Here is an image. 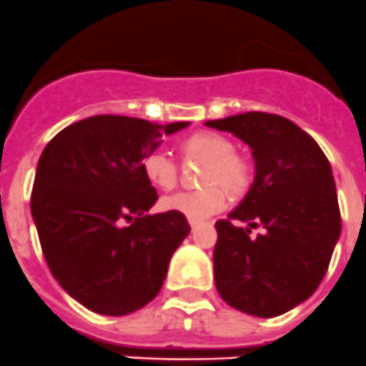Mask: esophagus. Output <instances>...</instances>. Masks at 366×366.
Masks as SVG:
<instances>
[{"instance_id": "esophagus-1", "label": "esophagus", "mask_w": 366, "mask_h": 366, "mask_svg": "<svg viewBox=\"0 0 366 366\" xmlns=\"http://www.w3.org/2000/svg\"><path fill=\"white\" fill-rule=\"evenodd\" d=\"M190 227H192V231H194V229L198 227V222H192V219H190Z\"/></svg>"}]
</instances>
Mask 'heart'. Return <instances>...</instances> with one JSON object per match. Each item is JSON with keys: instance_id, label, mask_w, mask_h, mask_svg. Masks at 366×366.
<instances>
[{"instance_id": "heart-1", "label": "heart", "mask_w": 366, "mask_h": 366, "mask_svg": "<svg viewBox=\"0 0 366 366\" xmlns=\"http://www.w3.org/2000/svg\"><path fill=\"white\" fill-rule=\"evenodd\" d=\"M179 152L185 161L207 163L203 183L212 187L167 196L159 202L161 211L177 212L192 222H203L225 209L227 194L222 190L224 188L231 196L240 198L251 187V167L244 157L234 154V144L225 135L207 130L196 132L181 141ZM141 170L148 183L159 190L174 189L179 177L177 164L163 152H150L144 155V159L141 161ZM216 184H222L224 188L216 187Z\"/></svg>"}]
</instances>
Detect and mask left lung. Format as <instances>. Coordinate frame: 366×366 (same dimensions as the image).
Instances as JSON below:
<instances>
[{
  "mask_svg": "<svg viewBox=\"0 0 366 366\" xmlns=\"http://www.w3.org/2000/svg\"><path fill=\"white\" fill-rule=\"evenodd\" d=\"M205 124L242 139L254 159L247 196L216 222V290L249 315H282L313 295L341 234L330 161L313 137L273 113L247 112ZM257 227L264 231L253 237Z\"/></svg>",
  "mask_w": 366,
  "mask_h": 366,
  "instance_id": "1",
  "label": "left lung"
}]
</instances>
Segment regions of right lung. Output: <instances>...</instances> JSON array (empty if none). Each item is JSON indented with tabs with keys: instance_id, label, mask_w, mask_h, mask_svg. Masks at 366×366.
<instances>
[{
	"instance_id": "add662e5",
	"label": "right lung",
	"mask_w": 366,
	"mask_h": 366,
	"mask_svg": "<svg viewBox=\"0 0 366 366\" xmlns=\"http://www.w3.org/2000/svg\"><path fill=\"white\" fill-rule=\"evenodd\" d=\"M187 126L95 115L64 128L41 152L32 219L53 277L87 310L128 315L159 293L190 225L177 212L147 214L157 192L141 161Z\"/></svg>"
}]
</instances>
